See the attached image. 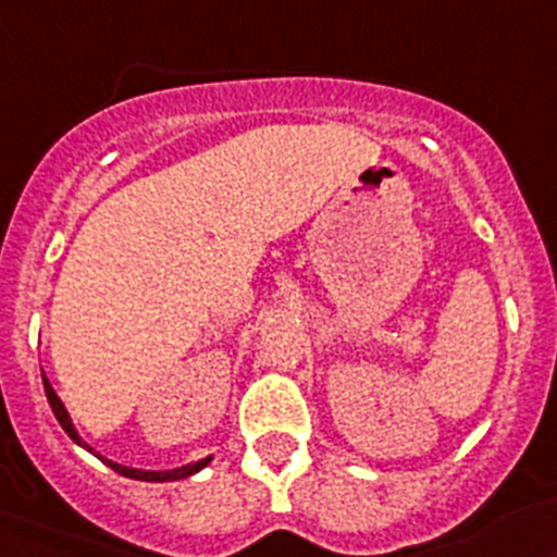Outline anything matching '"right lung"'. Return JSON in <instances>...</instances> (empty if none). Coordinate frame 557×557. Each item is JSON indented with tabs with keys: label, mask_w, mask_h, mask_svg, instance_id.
Returning a JSON list of instances; mask_svg holds the SVG:
<instances>
[{
	"label": "right lung",
	"mask_w": 557,
	"mask_h": 557,
	"mask_svg": "<svg viewBox=\"0 0 557 557\" xmlns=\"http://www.w3.org/2000/svg\"><path fill=\"white\" fill-rule=\"evenodd\" d=\"M44 392H46V400H49V406H52L54 417H58V422H60V425H63V431L69 433L71 438H74L76 445H79V447H85V450H88V453H94V456H96V458H101V461H104L107 467H110V469H115V472H119V475H124V478H132V481H146V483H168V481H182V478H190V475H196V472H201V469L207 467L209 461H212V456H207V458H201V461L185 463V467H176V469H135V467H126V463H115V461H110V458L99 456V453H96L94 447L88 445V442H82V436H79V433H76L74 422H71L69 411H65L63 400H60V397H58V392L52 389V384H49V379H46V375H44Z\"/></svg>",
	"instance_id": "right-lung-1"
}]
</instances>
